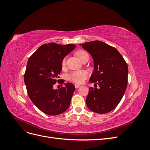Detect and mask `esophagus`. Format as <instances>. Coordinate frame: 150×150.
<instances>
[{
    "instance_id": "obj_1",
    "label": "esophagus",
    "mask_w": 150,
    "mask_h": 150,
    "mask_svg": "<svg viewBox=\"0 0 150 150\" xmlns=\"http://www.w3.org/2000/svg\"><path fill=\"white\" fill-rule=\"evenodd\" d=\"M74 86H75V88H79L80 86H81L79 84H76Z\"/></svg>"
}]
</instances>
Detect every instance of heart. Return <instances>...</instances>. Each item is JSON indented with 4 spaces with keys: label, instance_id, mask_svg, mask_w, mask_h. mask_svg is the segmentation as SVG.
I'll return each instance as SVG.
<instances>
[{
    "label": "heart",
    "instance_id": "1",
    "mask_svg": "<svg viewBox=\"0 0 150 150\" xmlns=\"http://www.w3.org/2000/svg\"><path fill=\"white\" fill-rule=\"evenodd\" d=\"M76 55L78 56L79 59L82 61L85 57H87L88 56V54L84 50H79L76 52ZM66 59L64 57L62 60L61 62V66L62 68H64L66 66ZM88 73L84 71H75L71 72V73L67 76V79L71 82H73L75 83H82L85 79L87 78Z\"/></svg>",
    "mask_w": 150,
    "mask_h": 150
}]
</instances>
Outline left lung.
<instances>
[{
    "label": "left lung",
    "instance_id": "1",
    "mask_svg": "<svg viewBox=\"0 0 150 150\" xmlns=\"http://www.w3.org/2000/svg\"><path fill=\"white\" fill-rule=\"evenodd\" d=\"M80 45L91 55L94 66L89 81L95 84V88L89 89L87 106L99 114L110 112L118 105L125 93L128 64L115 47L103 42L94 40Z\"/></svg>",
    "mask_w": 150,
    "mask_h": 150
}]
</instances>
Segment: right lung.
Instances as JSON below:
<instances>
[{
	"instance_id": "right-lung-1",
	"label": "right lung",
	"mask_w": 150,
	"mask_h": 150,
	"mask_svg": "<svg viewBox=\"0 0 150 150\" xmlns=\"http://www.w3.org/2000/svg\"><path fill=\"white\" fill-rule=\"evenodd\" d=\"M76 47L71 44H44L29 59L24 77L27 91L32 102L45 114L60 115L70 105L75 86L67 83L64 87L54 89L53 86L60 80L57 79L62 60Z\"/></svg>"
}]
</instances>
